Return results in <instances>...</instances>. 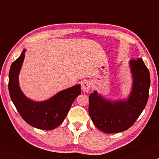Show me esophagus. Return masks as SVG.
Returning <instances> with one entry per match:
<instances>
[{"label":"esophagus","mask_w":159,"mask_h":159,"mask_svg":"<svg viewBox=\"0 0 159 159\" xmlns=\"http://www.w3.org/2000/svg\"><path fill=\"white\" fill-rule=\"evenodd\" d=\"M91 88V83L88 81H84L81 84V89L84 92H89Z\"/></svg>","instance_id":"obj_1"}]
</instances>
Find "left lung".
<instances>
[{
	"label": "left lung",
	"mask_w": 159,
	"mask_h": 159,
	"mask_svg": "<svg viewBox=\"0 0 159 159\" xmlns=\"http://www.w3.org/2000/svg\"><path fill=\"white\" fill-rule=\"evenodd\" d=\"M133 85L126 101L111 102L94 91L89 96V114L95 126L111 134L129 129L145 107L149 97L150 76L141 58L131 60Z\"/></svg>",
	"instance_id": "1"
}]
</instances>
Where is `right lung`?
<instances>
[{
	"mask_svg": "<svg viewBox=\"0 0 159 159\" xmlns=\"http://www.w3.org/2000/svg\"><path fill=\"white\" fill-rule=\"evenodd\" d=\"M25 53L24 49L21 56L11 65L8 84L10 98L18 112L29 125L43 130H52L63 122L74 100L81 94V86L78 84L61 91L44 102L29 99L19 86V74Z\"/></svg>",
	"mask_w": 159,
	"mask_h": 159,
	"instance_id": "right-lung-1",
	"label": "right lung"
}]
</instances>
